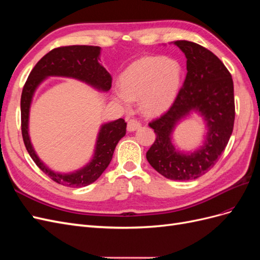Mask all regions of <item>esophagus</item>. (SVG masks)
I'll list each match as a JSON object with an SVG mask.
<instances>
[{
	"instance_id": "34e87169",
	"label": "esophagus",
	"mask_w": 260,
	"mask_h": 260,
	"mask_svg": "<svg viewBox=\"0 0 260 260\" xmlns=\"http://www.w3.org/2000/svg\"><path fill=\"white\" fill-rule=\"evenodd\" d=\"M140 127H141V123H140V121H138L137 119H130V120L128 121V127H127V129H128V131H130V132L138 130Z\"/></svg>"
}]
</instances>
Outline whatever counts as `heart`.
Instances as JSON below:
<instances>
[{"label": "heart", "instance_id": "obj_1", "mask_svg": "<svg viewBox=\"0 0 260 260\" xmlns=\"http://www.w3.org/2000/svg\"><path fill=\"white\" fill-rule=\"evenodd\" d=\"M181 81L177 61L162 57H143L136 60L120 77V86L114 89L118 103L130 107L133 100L141 101L147 115L160 114L174 102Z\"/></svg>", "mask_w": 260, "mask_h": 260}]
</instances>
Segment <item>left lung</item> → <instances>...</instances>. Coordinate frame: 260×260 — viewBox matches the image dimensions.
Wrapping results in <instances>:
<instances>
[{
  "instance_id": "8db88e82",
  "label": "left lung",
  "mask_w": 260,
  "mask_h": 260,
  "mask_svg": "<svg viewBox=\"0 0 260 260\" xmlns=\"http://www.w3.org/2000/svg\"><path fill=\"white\" fill-rule=\"evenodd\" d=\"M175 45L186 57V77L174 104L149 122L156 140L146 153L149 165L161 176L187 181L199 178L215 166L233 131L235 107L233 80L216 55L194 42L178 40ZM198 112L207 122L204 144L194 152L177 151L171 142L177 122Z\"/></svg>"
}]
</instances>
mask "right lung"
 Returning <instances> with one entry per match:
<instances>
[{
  "label": "right lung",
  "mask_w": 260,
  "mask_h": 260,
  "mask_svg": "<svg viewBox=\"0 0 260 260\" xmlns=\"http://www.w3.org/2000/svg\"><path fill=\"white\" fill-rule=\"evenodd\" d=\"M100 46L69 45L54 49L37 62L23 85L20 111L21 133L23 143L31 158L46 176L58 184L70 187H81L96 181L108 167L113 158L115 147L124 137L127 122L122 118L101 125L94 155L90 162L79 170L60 174L51 170L39 158L29 137V112L34 94L40 83L48 77L75 78L88 83L99 91L107 92L112 86V76L100 64Z\"/></svg>",
  "instance_id": "obj_1"
}]
</instances>
